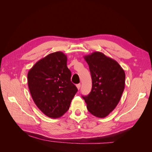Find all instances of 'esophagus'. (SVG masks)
<instances>
[{"mask_svg": "<svg viewBox=\"0 0 152 152\" xmlns=\"http://www.w3.org/2000/svg\"><path fill=\"white\" fill-rule=\"evenodd\" d=\"M76 86H77V89L79 90L80 88V87H81V84H78L76 85Z\"/></svg>", "mask_w": 152, "mask_h": 152, "instance_id": "esophagus-1", "label": "esophagus"}]
</instances>
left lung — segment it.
<instances>
[{
    "instance_id": "left-lung-1",
    "label": "left lung",
    "mask_w": 152,
    "mask_h": 152,
    "mask_svg": "<svg viewBox=\"0 0 152 152\" xmlns=\"http://www.w3.org/2000/svg\"><path fill=\"white\" fill-rule=\"evenodd\" d=\"M89 67L92 89L84 96L88 111L93 115L104 118L115 108L125 87L126 74L114 59L100 52L84 57Z\"/></svg>"
}]
</instances>
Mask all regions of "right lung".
Returning a JSON list of instances; mask_svg holds the SVG:
<instances>
[{
	"label": "right lung",
	"instance_id": "add662e5",
	"mask_svg": "<svg viewBox=\"0 0 152 152\" xmlns=\"http://www.w3.org/2000/svg\"><path fill=\"white\" fill-rule=\"evenodd\" d=\"M62 52L50 53L40 59L28 73V84L34 103L45 115L56 118L70 108L78 91L71 82L72 73Z\"/></svg>",
	"mask_w": 152,
	"mask_h": 152
}]
</instances>
